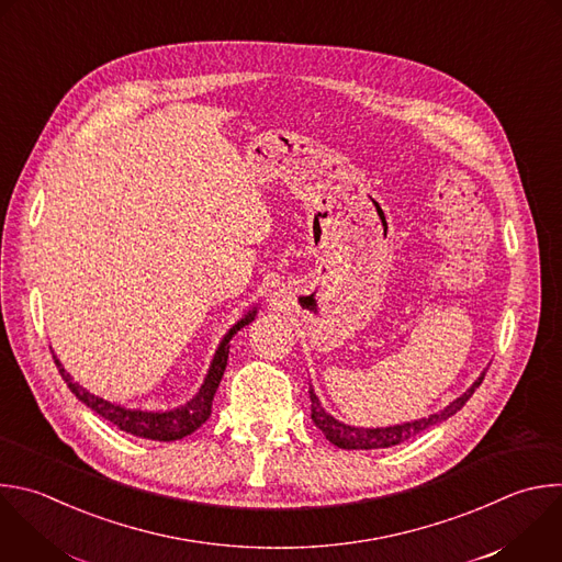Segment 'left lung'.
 <instances>
[{
  "label": "left lung",
  "mask_w": 562,
  "mask_h": 562,
  "mask_svg": "<svg viewBox=\"0 0 562 562\" xmlns=\"http://www.w3.org/2000/svg\"><path fill=\"white\" fill-rule=\"evenodd\" d=\"M485 378V370L481 372V378L461 395L457 397L450 406H446L443 411L435 413V415H428L424 419H417V422H408V424H402V426H386V428H355V426H346L341 422H337L330 413H326L317 400V395L313 393V389L308 391L311 395V419L313 424L324 432V437L341 448V450H380V448H393V446H400L417 435H422L424 430L446 422L448 417L457 415L465 402L474 395V391L481 386Z\"/></svg>",
  "instance_id": "obj_1"
}]
</instances>
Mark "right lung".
Here are the masks:
<instances>
[{
  "label": "right lung",
  "mask_w": 562,
  "mask_h": 562,
  "mask_svg": "<svg viewBox=\"0 0 562 562\" xmlns=\"http://www.w3.org/2000/svg\"><path fill=\"white\" fill-rule=\"evenodd\" d=\"M256 313H258V308H251L238 324H234L229 328V333L223 337V341H221V346H218V350H216V355L212 359V366L207 370V378H205L201 391L194 395V400H190L184 406L173 408V411H158V413L134 411V408H125V406L105 402V400L88 393L77 382H72L70 372H66V368L61 366V361L55 355L53 357H55V363H57V368L61 372L64 382L75 393V397L81 404H86L90 411H94L97 415H101L103 419L114 424L119 430H123L127 435H134V437L151 439V441H176V439H182L187 435H192L194 430H199L210 419L214 395L218 391V384L223 380V372L227 368L229 341H232V337L243 326H247L256 317Z\"/></svg>",
  "instance_id": "obj_1"
}]
</instances>
